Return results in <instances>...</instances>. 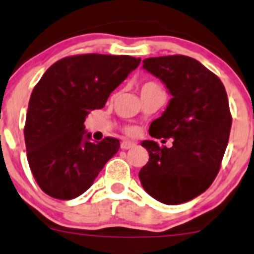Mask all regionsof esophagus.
Wrapping results in <instances>:
<instances>
[{
  "label": "esophagus",
  "instance_id": "obj_1",
  "mask_svg": "<svg viewBox=\"0 0 254 254\" xmlns=\"http://www.w3.org/2000/svg\"><path fill=\"white\" fill-rule=\"evenodd\" d=\"M135 146H136V142L129 141V140H124V141L122 142V145H120V147H122L123 150L132 149V147H135Z\"/></svg>",
  "mask_w": 254,
  "mask_h": 254
}]
</instances>
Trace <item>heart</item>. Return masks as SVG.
Segmentation results:
<instances>
[{
  "label": "heart",
  "mask_w": 254,
  "mask_h": 254,
  "mask_svg": "<svg viewBox=\"0 0 254 254\" xmlns=\"http://www.w3.org/2000/svg\"><path fill=\"white\" fill-rule=\"evenodd\" d=\"M152 87H159V85H157L156 83H154V82H147V83H145V84H142L141 89H145V88H152ZM127 131L129 132V134H134L135 129H134V127H127Z\"/></svg>",
  "instance_id": "heart-1"
}]
</instances>
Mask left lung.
<instances>
[{"label": "left lung", "mask_w": 254, "mask_h": 254, "mask_svg": "<svg viewBox=\"0 0 254 254\" xmlns=\"http://www.w3.org/2000/svg\"><path fill=\"white\" fill-rule=\"evenodd\" d=\"M142 68L171 95L150 125V136L174 142L171 147H160L154 140L141 142L149 161L140 170V182L165 205L187 202L205 192L220 170L232 125L227 93L220 78L191 57L146 58Z\"/></svg>", "instance_id": "obj_1"}]
</instances>
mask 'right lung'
Listing matches in <instances>:
<instances>
[{
  "label": "right lung",
  "instance_id": "add662e5",
  "mask_svg": "<svg viewBox=\"0 0 254 254\" xmlns=\"http://www.w3.org/2000/svg\"><path fill=\"white\" fill-rule=\"evenodd\" d=\"M140 58L108 54L65 57L46 70L29 99L24 141L38 186L58 200H72L93 185L120 142L92 141L84 127L92 110L136 69Z\"/></svg>",
  "mask_w": 254,
  "mask_h": 254
}]
</instances>
